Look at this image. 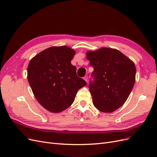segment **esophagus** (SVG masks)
<instances>
[{
  "mask_svg": "<svg viewBox=\"0 0 157 157\" xmlns=\"http://www.w3.org/2000/svg\"><path fill=\"white\" fill-rule=\"evenodd\" d=\"M83 79H84V80L86 82H88V76H87V75H85V77H83Z\"/></svg>",
  "mask_w": 157,
  "mask_h": 157,
  "instance_id": "34e87169",
  "label": "esophagus"
}]
</instances>
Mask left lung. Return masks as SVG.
Segmentation results:
<instances>
[{
  "label": "left lung",
  "mask_w": 157,
  "mask_h": 157,
  "mask_svg": "<svg viewBox=\"0 0 157 157\" xmlns=\"http://www.w3.org/2000/svg\"><path fill=\"white\" fill-rule=\"evenodd\" d=\"M94 68V82L89 85L94 107L112 113L122 106L132 91L136 69L132 60L119 50L101 48L86 53Z\"/></svg>",
  "instance_id": "left-lung-1"
}]
</instances>
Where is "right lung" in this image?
<instances>
[{
  "instance_id": "1",
  "label": "right lung",
  "mask_w": 157,
  "mask_h": 157,
  "mask_svg": "<svg viewBox=\"0 0 157 157\" xmlns=\"http://www.w3.org/2000/svg\"><path fill=\"white\" fill-rule=\"evenodd\" d=\"M75 51L68 46H53L31 59L27 79L38 102L52 113H59L74 102L78 90L87 83L77 76L71 64Z\"/></svg>"
}]
</instances>
